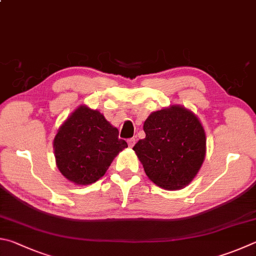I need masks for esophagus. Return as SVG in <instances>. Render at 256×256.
Listing matches in <instances>:
<instances>
[{
	"label": "esophagus",
	"mask_w": 256,
	"mask_h": 256,
	"mask_svg": "<svg viewBox=\"0 0 256 256\" xmlns=\"http://www.w3.org/2000/svg\"><path fill=\"white\" fill-rule=\"evenodd\" d=\"M128 144L130 148H133L134 144H136V138H128Z\"/></svg>",
	"instance_id": "esophagus-1"
}]
</instances>
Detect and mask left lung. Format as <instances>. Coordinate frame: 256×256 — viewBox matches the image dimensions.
<instances>
[{"mask_svg":"<svg viewBox=\"0 0 256 256\" xmlns=\"http://www.w3.org/2000/svg\"><path fill=\"white\" fill-rule=\"evenodd\" d=\"M146 138L134 146L152 182L166 190L188 186L206 156V134L200 120L184 106L153 112L143 124Z\"/></svg>","mask_w":256,"mask_h":256,"instance_id":"left-lung-1","label":"left lung"}]
</instances>
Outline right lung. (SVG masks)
Returning <instances> with one entry per match:
<instances>
[{
    "label": "right lung",
    "instance_id": "obj_1",
    "mask_svg": "<svg viewBox=\"0 0 256 256\" xmlns=\"http://www.w3.org/2000/svg\"><path fill=\"white\" fill-rule=\"evenodd\" d=\"M128 148L118 130L103 114L80 105L59 128L54 140L56 164L69 181L85 186L105 174L114 158Z\"/></svg>",
    "mask_w": 256,
    "mask_h": 256
}]
</instances>
